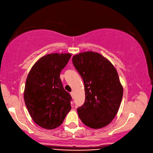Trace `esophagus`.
Here are the masks:
<instances>
[{"label": "esophagus", "instance_id": "1", "mask_svg": "<svg viewBox=\"0 0 153 153\" xmlns=\"http://www.w3.org/2000/svg\"><path fill=\"white\" fill-rule=\"evenodd\" d=\"M71 96L72 97L74 96V92H71Z\"/></svg>", "mask_w": 153, "mask_h": 153}]
</instances>
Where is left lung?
I'll use <instances>...</instances> for the list:
<instances>
[{"mask_svg":"<svg viewBox=\"0 0 153 153\" xmlns=\"http://www.w3.org/2000/svg\"><path fill=\"white\" fill-rule=\"evenodd\" d=\"M72 62L84 83L85 102L77 108L81 121L94 129L107 126L116 115L123 95L116 69L93 52L74 55Z\"/></svg>","mask_w":153,"mask_h":153,"instance_id":"8db88e82","label":"left lung"}]
</instances>
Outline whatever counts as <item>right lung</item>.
Returning a JSON list of instances; mask_svg holds the SVG:
<instances>
[{"label":"right lung","instance_id":"right-lung-1","mask_svg":"<svg viewBox=\"0 0 153 153\" xmlns=\"http://www.w3.org/2000/svg\"><path fill=\"white\" fill-rule=\"evenodd\" d=\"M70 53H52L39 59L25 82L24 100L33 121L45 129L59 126L70 111L72 98L64 90L61 78Z\"/></svg>","mask_w":153,"mask_h":153}]
</instances>
